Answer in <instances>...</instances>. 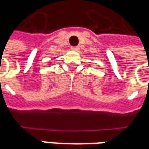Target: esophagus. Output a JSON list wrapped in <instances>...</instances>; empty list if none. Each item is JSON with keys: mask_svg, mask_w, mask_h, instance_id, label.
<instances>
[{"mask_svg": "<svg viewBox=\"0 0 149 149\" xmlns=\"http://www.w3.org/2000/svg\"><path fill=\"white\" fill-rule=\"evenodd\" d=\"M71 49L73 51H79L80 48L78 46H72V47H71Z\"/></svg>", "mask_w": 149, "mask_h": 149, "instance_id": "obj_1", "label": "esophagus"}]
</instances>
